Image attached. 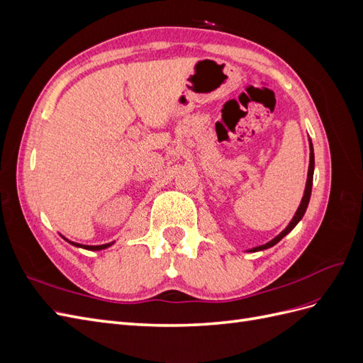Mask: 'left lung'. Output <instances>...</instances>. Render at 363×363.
Returning a JSON list of instances; mask_svg holds the SVG:
<instances>
[{
  "instance_id": "obj_1",
  "label": "left lung",
  "mask_w": 363,
  "mask_h": 363,
  "mask_svg": "<svg viewBox=\"0 0 363 363\" xmlns=\"http://www.w3.org/2000/svg\"><path fill=\"white\" fill-rule=\"evenodd\" d=\"M313 168H315V156H313V145H312V142H311V162H309V174H307V182H306V189H304V195H303V200H301V204H300V207H298V211H296V213H295V216L292 218V221L289 223V225L283 230V232L279 235V236H276L272 240H269L268 244H265V245H260V247H256V248H252V250H250V251H262V250H267V248H269V247H272V245H276L277 242H280V240L286 236L291 230L300 223V219L304 216V212H306V208H307V204H309V200H311V194H312V183H313Z\"/></svg>"
}]
</instances>
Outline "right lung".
<instances>
[{"label":"right lung","instance_id":"1","mask_svg":"<svg viewBox=\"0 0 363 363\" xmlns=\"http://www.w3.org/2000/svg\"><path fill=\"white\" fill-rule=\"evenodd\" d=\"M71 244H72V245H75V247H83V248H86V250H92V251H95V250H103V248L111 247L113 242L103 244V245H80V244H74V242H71Z\"/></svg>","mask_w":363,"mask_h":363}]
</instances>
